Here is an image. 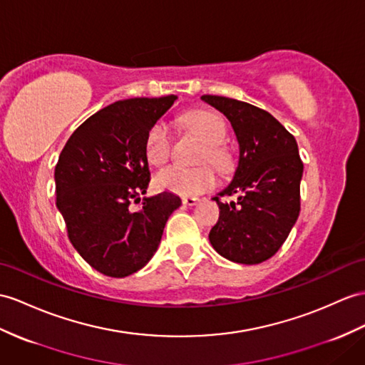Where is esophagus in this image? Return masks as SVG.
Returning a JSON list of instances; mask_svg holds the SVG:
<instances>
[{
	"mask_svg": "<svg viewBox=\"0 0 365 365\" xmlns=\"http://www.w3.org/2000/svg\"><path fill=\"white\" fill-rule=\"evenodd\" d=\"M200 202V198L197 197H184L182 198V204L184 206H195V204Z\"/></svg>",
	"mask_w": 365,
	"mask_h": 365,
	"instance_id": "1",
	"label": "esophagus"
}]
</instances>
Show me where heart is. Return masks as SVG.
Listing matches in <instances>:
<instances>
[{
  "label": "heart",
  "instance_id": "heart-1",
  "mask_svg": "<svg viewBox=\"0 0 365 365\" xmlns=\"http://www.w3.org/2000/svg\"><path fill=\"white\" fill-rule=\"evenodd\" d=\"M185 127L195 131L206 142L201 153L202 163H210L221 173L232 168V156L223 145L226 139V123L221 115L210 111H195L184 118ZM173 138L168 125L163 120L155 122L147 131L144 152L150 164L163 165L172 153ZM158 189L182 197L198 195L210 190L217 184V175L210 165L184 167L168 165L155 176Z\"/></svg>",
  "mask_w": 365,
  "mask_h": 365
}]
</instances>
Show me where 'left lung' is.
I'll list each match as a JSON object with an SVG mask.
<instances>
[{
  "label": "left lung",
  "instance_id": "8db88e82",
  "mask_svg": "<svg viewBox=\"0 0 365 365\" xmlns=\"http://www.w3.org/2000/svg\"><path fill=\"white\" fill-rule=\"evenodd\" d=\"M223 113L232 125L240 147L234 180L212 200L220 218L209 240L220 255L257 264L285 243L300 212V180L304 163L294 136L259 106L223 96H201ZM230 203L221 196H233Z\"/></svg>",
  "mask_w": 365,
  "mask_h": 365
}]
</instances>
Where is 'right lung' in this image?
<instances>
[{"mask_svg":"<svg viewBox=\"0 0 365 365\" xmlns=\"http://www.w3.org/2000/svg\"><path fill=\"white\" fill-rule=\"evenodd\" d=\"M176 96L118 101L88 118L61 150L56 165L57 207L69 242L82 259L108 277L135 274L156 252L181 200L170 192L144 198L150 182L144 152L150 127Z\"/></svg>","mask_w":365,"mask_h":365,"instance_id":"right-lung-1","label":"right lung"}]
</instances>
